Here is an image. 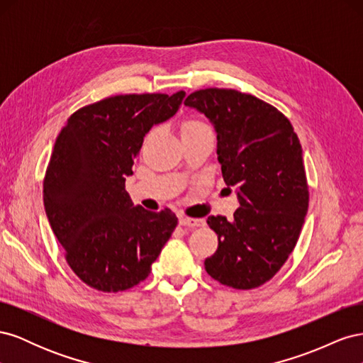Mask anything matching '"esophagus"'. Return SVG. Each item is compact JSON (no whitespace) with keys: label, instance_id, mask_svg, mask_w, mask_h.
<instances>
[{"label":"esophagus","instance_id":"obj_1","mask_svg":"<svg viewBox=\"0 0 363 363\" xmlns=\"http://www.w3.org/2000/svg\"><path fill=\"white\" fill-rule=\"evenodd\" d=\"M179 223H180V225H186V227H201V225H204V221L203 219H195V218H188V216H183V215H180V218H179Z\"/></svg>","mask_w":363,"mask_h":363}]
</instances>
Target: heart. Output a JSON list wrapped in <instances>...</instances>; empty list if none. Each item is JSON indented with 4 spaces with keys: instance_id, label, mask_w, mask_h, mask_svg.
Segmentation results:
<instances>
[{
    "instance_id": "b5f03b06",
    "label": "heart",
    "mask_w": 363,
    "mask_h": 363,
    "mask_svg": "<svg viewBox=\"0 0 363 363\" xmlns=\"http://www.w3.org/2000/svg\"><path fill=\"white\" fill-rule=\"evenodd\" d=\"M201 128H206V125L199 123V121H188V123L183 125V133H188V131H195V130H201Z\"/></svg>"
}]
</instances>
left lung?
Listing matches in <instances>:
<instances>
[{
    "instance_id": "left-lung-1",
    "label": "left lung",
    "mask_w": 363,
    "mask_h": 363,
    "mask_svg": "<svg viewBox=\"0 0 363 363\" xmlns=\"http://www.w3.org/2000/svg\"><path fill=\"white\" fill-rule=\"evenodd\" d=\"M184 106L212 123L224 182L238 189L233 219L207 218L218 250L204 268L225 286L259 288L288 260L309 207L298 136L276 107L235 89L196 91Z\"/></svg>"
}]
</instances>
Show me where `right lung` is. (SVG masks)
I'll return each mask as SVG.
<instances>
[{
  "mask_svg": "<svg viewBox=\"0 0 363 363\" xmlns=\"http://www.w3.org/2000/svg\"><path fill=\"white\" fill-rule=\"evenodd\" d=\"M177 94L108 96L72 113L43 180V206L68 265L87 286L119 292L148 277L177 216L133 206L125 177L152 125L177 113Z\"/></svg>",
  "mask_w": 363,
  "mask_h": 363,
  "instance_id": "obj_1",
  "label": "right lung"
}]
</instances>
